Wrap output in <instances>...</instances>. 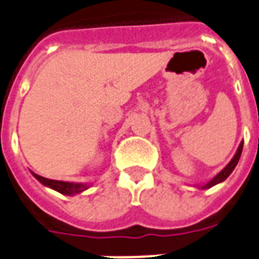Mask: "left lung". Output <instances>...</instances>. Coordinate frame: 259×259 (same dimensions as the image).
Masks as SVG:
<instances>
[{
	"label": "left lung",
	"instance_id": "1",
	"mask_svg": "<svg viewBox=\"0 0 259 259\" xmlns=\"http://www.w3.org/2000/svg\"><path fill=\"white\" fill-rule=\"evenodd\" d=\"M242 150H243V142L239 145L238 147V150H236V153H235V155H233V158L229 161V164L225 166L220 174H217L214 176V178L211 179L210 182H207L206 184H203V186H201L202 190H207V188H210L213 187V186H215V184H219V183L221 182H224L225 179L228 178L229 175L232 174L233 172V169H235V166L238 165L239 162V158H240V155H242Z\"/></svg>",
	"mask_w": 259,
	"mask_h": 259
}]
</instances>
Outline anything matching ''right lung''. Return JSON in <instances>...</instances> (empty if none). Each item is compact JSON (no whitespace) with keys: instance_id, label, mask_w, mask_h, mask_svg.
Masks as SVG:
<instances>
[{"instance_id":"1","label":"right lung","mask_w":259,"mask_h":259,"mask_svg":"<svg viewBox=\"0 0 259 259\" xmlns=\"http://www.w3.org/2000/svg\"><path fill=\"white\" fill-rule=\"evenodd\" d=\"M34 178L40 182L44 186L49 188H53L56 191H58L60 194H64V195H75V194H80L84 190L90 187L89 184H83V183H69V182H60V180H52V179L42 178L39 175L34 174Z\"/></svg>"}]
</instances>
